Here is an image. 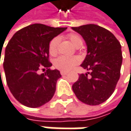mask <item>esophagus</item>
I'll return each instance as SVG.
<instances>
[{
	"instance_id": "1",
	"label": "esophagus",
	"mask_w": 131,
	"mask_h": 131,
	"mask_svg": "<svg viewBox=\"0 0 131 131\" xmlns=\"http://www.w3.org/2000/svg\"><path fill=\"white\" fill-rule=\"evenodd\" d=\"M68 71H60V74L62 75H66V74H68Z\"/></svg>"
}]
</instances>
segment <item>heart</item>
<instances>
[{"label":"heart","instance_id":"obj_1","mask_svg":"<svg viewBox=\"0 0 131 131\" xmlns=\"http://www.w3.org/2000/svg\"><path fill=\"white\" fill-rule=\"evenodd\" d=\"M68 38L69 39L71 43L76 47L80 48L83 44V39L79 35L75 33H70L68 35ZM60 44V37H54L49 43V53L51 55H56L58 53V47ZM80 62V60L77 57H69V56H60L57 57L54 60V66L61 71H69L71 70L74 66H76Z\"/></svg>","mask_w":131,"mask_h":131}]
</instances>
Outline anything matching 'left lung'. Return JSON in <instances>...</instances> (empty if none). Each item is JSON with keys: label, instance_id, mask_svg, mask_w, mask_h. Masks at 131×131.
I'll return each mask as SVG.
<instances>
[{"label": "left lung", "instance_id": "8db88e82", "mask_svg": "<svg viewBox=\"0 0 131 131\" xmlns=\"http://www.w3.org/2000/svg\"><path fill=\"white\" fill-rule=\"evenodd\" d=\"M72 29L80 34L86 43L87 54L81 67L89 71L87 74H80L72 89L83 103L101 104L113 93L120 78L122 63L120 42L111 32L96 24Z\"/></svg>", "mask_w": 131, "mask_h": 131}]
</instances>
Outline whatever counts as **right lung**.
Listing matches in <instances>:
<instances>
[{"label":"right lung","mask_w":131,"mask_h":131,"mask_svg":"<svg viewBox=\"0 0 131 131\" xmlns=\"http://www.w3.org/2000/svg\"><path fill=\"white\" fill-rule=\"evenodd\" d=\"M66 29L33 24L17 31L8 42L4 62L6 83L15 98L24 106L39 107L53 98L61 74L50 69L48 47ZM40 68L46 71L39 75Z\"/></svg>","instance_id":"add662e5"}]
</instances>
